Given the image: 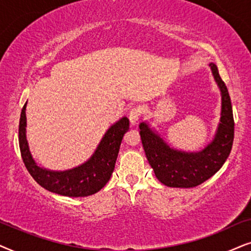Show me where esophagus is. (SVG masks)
Masks as SVG:
<instances>
[{"instance_id": "34e87169", "label": "esophagus", "mask_w": 251, "mask_h": 251, "mask_svg": "<svg viewBox=\"0 0 251 251\" xmlns=\"http://www.w3.org/2000/svg\"><path fill=\"white\" fill-rule=\"evenodd\" d=\"M142 116V109L139 108V106H134V108L131 109V111L128 113V118L131 124H136V122L140 119V117Z\"/></svg>"}]
</instances>
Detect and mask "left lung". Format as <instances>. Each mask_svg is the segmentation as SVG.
I'll list each match as a JSON object with an SVG mask.
<instances>
[{
	"mask_svg": "<svg viewBox=\"0 0 251 251\" xmlns=\"http://www.w3.org/2000/svg\"><path fill=\"white\" fill-rule=\"evenodd\" d=\"M220 92L222 117L213 141L199 152L171 149L146 123L140 124V135L146 156L157 179L169 187L192 188L204 182L222 168L232 150L234 140V118L227 87L218 69L210 64Z\"/></svg>",
	"mask_w": 251,
	"mask_h": 251,
	"instance_id": "8db88e82",
	"label": "left lung"
}]
</instances>
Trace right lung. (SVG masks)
<instances>
[{"label":"right lung","mask_w":251,"mask_h":251,"mask_svg":"<svg viewBox=\"0 0 251 251\" xmlns=\"http://www.w3.org/2000/svg\"><path fill=\"white\" fill-rule=\"evenodd\" d=\"M26 103L19 119V148L23 162L33 179L49 192L69 198H83L98 193L109 181L118 156L123 136L129 128V120L124 117L108 129L100 145L85 164L63 172L40 168L29 152L26 140Z\"/></svg>","instance_id":"obj_1"}]
</instances>
